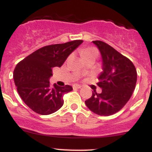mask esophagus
Instances as JSON below:
<instances>
[{
    "mask_svg": "<svg viewBox=\"0 0 152 152\" xmlns=\"http://www.w3.org/2000/svg\"><path fill=\"white\" fill-rule=\"evenodd\" d=\"M72 87H73V89H80L82 86L79 85V84H74V85L72 86Z\"/></svg>",
    "mask_w": 152,
    "mask_h": 152,
    "instance_id": "1",
    "label": "esophagus"
}]
</instances>
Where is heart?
<instances>
[{
  "instance_id": "b5f03b06",
  "label": "heart",
  "mask_w": 152,
  "mask_h": 152,
  "mask_svg": "<svg viewBox=\"0 0 152 152\" xmlns=\"http://www.w3.org/2000/svg\"><path fill=\"white\" fill-rule=\"evenodd\" d=\"M91 53H97V51H96V49L93 48V47H88V48L85 49L83 50V56Z\"/></svg>"
}]
</instances>
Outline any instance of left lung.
Listing matches in <instances>:
<instances>
[{"label": "left lung", "instance_id": "obj_1", "mask_svg": "<svg viewBox=\"0 0 152 152\" xmlns=\"http://www.w3.org/2000/svg\"><path fill=\"white\" fill-rule=\"evenodd\" d=\"M102 56V72L98 76L97 85L102 92H92L85 101L86 106L99 115H111L120 110L134 92L137 72L133 63L114 48L99 40L92 41Z\"/></svg>", "mask_w": 152, "mask_h": 152}]
</instances>
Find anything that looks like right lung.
<instances>
[{
	"instance_id": "add662e5",
	"label": "right lung",
	"mask_w": 152,
	"mask_h": 152,
	"mask_svg": "<svg viewBox=\"0 0 152 152\" xmlns=\"http://www.w3.org/2000/svg\"><path fill=\"white\" fill-rule=\"evenodd\" d=\"M83 40L46 46L18 63L14 71L18 92L25 104L35 113L50 115L63 105V96L72 90L71 86H50L53 67H60Z\"/></svg>"
}]
</instances>
